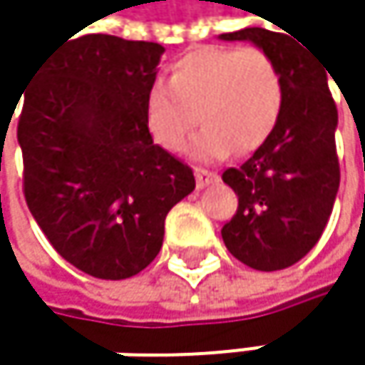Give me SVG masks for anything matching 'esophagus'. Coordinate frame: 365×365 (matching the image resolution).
Instances as JSON below:
<instances>
[{
	"label": "esophagus",
	"mask_w": 365,
	"mask_h": 365,
	"mask_svg": "<svg viewBox=\"0 0 365 365\" xmlns=\"http://www.w3.org/2000/svg\"><path fill=\"white\" fill-rule=\"evenodd\" d=\"M196 185L198 187H207L211 183L220 182V175L217 173H211V171H205V169H196Z\"/></svg>",
	"instance_id": "1"
}]
</instances>
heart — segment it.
<instances>
[{
    "instance_id": "heart-1",
    "label": "heart",
    "mask_w": 365,
    "mask_h": 365,
    "mask_svg": "<svg viewBox=\"0 0 365 365\" xmlns=\"http://www.w3.org/2000/svg\"><path fill=\"white\" fill-rule=\"evenodd\" d=\"M283 106V82L274 61L259 48L205 46L173 63L169 84L156 82L143 103L150 137L165 150H182L198 160L257 150L274 128Z\"/></svg>"
}]
</instances>
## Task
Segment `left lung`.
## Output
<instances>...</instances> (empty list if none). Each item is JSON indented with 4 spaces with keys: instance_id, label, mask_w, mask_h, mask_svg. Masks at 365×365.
<instances>
[{
    "instance_id": "8db88e82",
    "label": "left lung",
    "mask_w": 365,
    "mask_h": 365,
    "mask_svg": "<svg viewBox=\"0 0 365 365\" xmlns=\"http://www.w3.org/2000/svg\"><path fill=\"white\" fill-rule=\"evenodd\" d=\"M220 39L252 41L281 73L283 106L274 128L247 163L222 175L239 196L235 217L222 228L228 252L255 270H281L317 245L340 183L329 71L285 34L245 27Z\"/></svg>"
}]
</instances>
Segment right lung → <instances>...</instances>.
Wrapping results in <instances>:
<instances>
[{"label": "right lung", "mask_w": 365, "mask_h": 365, "mask_svg": "<svg viewBox=\"0 0 365 365\" xmlns=\"http://www.w3.org/2000/svg\"><path fill=\"white\" fill-rule=\"evenodd\" d=\"M163 52L154 41L69 36L21 95L29 211L50 245L97 279L141 272L163 247L167 213L196 185L145 128Z\"/></svg>", "instance_id": "1"}]
</instances>
